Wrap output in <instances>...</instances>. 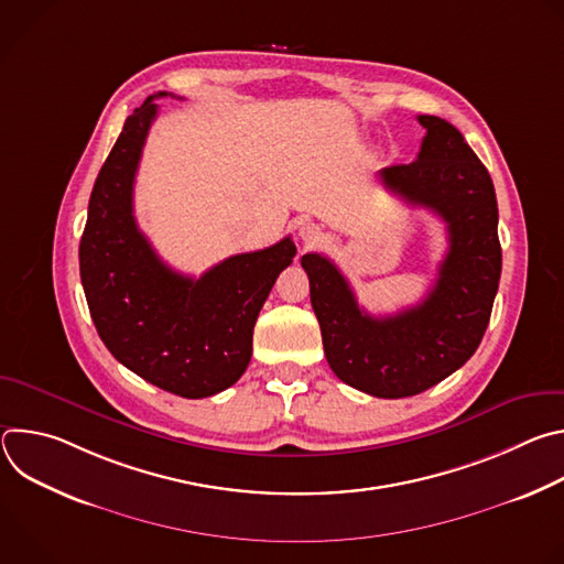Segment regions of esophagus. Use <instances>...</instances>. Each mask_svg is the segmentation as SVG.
<instances>
[{
  "instance_id": "34e87169",
  "label": "esophagus",
  "mask_w": 564,
  "mask_h": 564,
  "mask_svg": "<svg viewBox=\"0 0 564 564\" xmlns=\"http://www.w3.org/2000/svg\"><path fill=\"white\" fill-rule=\"evenodd\" d=\"M299 238L303 240L305 248L318 243V240H321V229H318V225H314V223H303V225L299 227Z\"/></svg>"
}]
</instances>
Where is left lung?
Here are the masks:
<instances>
[{"instance_id": "obj_1", "label": "left lung", "mask_w": 564, "mask_h": 564, "mask_svg": "<svg viewBox=\"0 0 564 564\" xmlns=\"http://www.w3.org/2000/svg\"><path fill=\"white\" fill-rule=\"evenodd\" d=\"M417 120L426 129L417 160L386 167L379 178L388 192L446 223L448 252L429 296L397 314L372 316L330 259L301 257L333 372L383 399L424 392L473 357L502 272L498 200L487 167L451 122Z\"/></svg>"}]
</instances>
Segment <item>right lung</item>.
I'll return each instance as SVG.
<instances>
[{"instance_id": "right-lung-1", "label": "right lung", "mask_w": 564, "mask_h": 564, "mask_svg": "<svg viewBox=\"0 0 564 564\" xmlns=\"http://www.w3.org/2000/svg\"><path fill=\"white\" fill-rule=\"evenodd\" d=\"M149 96L124 122L89 198L79 276L109 352L144 381L200 399L240 379L252 357L257 316L296 248L236 254L192 279L160 261L133 216V183L158 116Z\"/></svg>"}]
</instances>
